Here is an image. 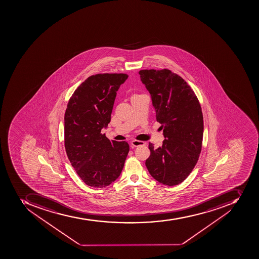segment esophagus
<instances>
[{"instance_id":"1","label":"esophagus","mask_w":259,"mask_h":259,"mask_svg":"<svg viewBox=\"0 0 259 259\" xmlns=\"http://www.w3.org/2000/svg\"><path fill=\"white\" fill-rule=\"evenodd\" d=\"M143 145H145V143L142 141L134 140L131 142L132 147H139V146H143Z\"/></svg>"}]
</instances>
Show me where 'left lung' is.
I'll return each mask as SVG.
<instances>
[{
  "instance_id": "1",
  "label": "left lung",
  "mask_w": 259,
  "mask_h": 259,
  "mask_svg": "<svg viewBox=\"0 0 259 259\" xmlns=\"http://www.w3.org/2000/svg\"><path fill=\"white\" fill-rule=\"evenodd\" d=\"M141 81L151 94L163 145L149 144V172L165 186L182 183L198 162L203 138V116L197 96L182 77L169 69H143Z\"/></svg>"
}]
</instances>
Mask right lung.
<instances>
[{"label": "right lung", "instance_id": "1", "mask_svg": "<svg viewBox=\"0 0 259 259\" xmlns=\"http://www.w3.org/2000/svg\"><path fill=\"white\" fill-rule=\"evenodd\" d=\"M128 76L98 73L73 92L65 113V147L84 183L104 188L115 182L124 167L130 146L101 134L110 122L116 92Z\"/></svg>", "mask_w": 259, "mask_h": 259}]
</instances>
